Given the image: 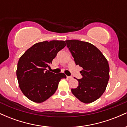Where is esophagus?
Segmentation results:
<instances>
[{
  "instance_id": "34e87169",
  "label": "esophagus",
  "mask_w": 127,
  "mask_h": 127,
  "mask_svg": "<svg viewBox=\"0 0 127 127\" xmlns=\"http://www.w3.org/2000/svg\"><path fill=\"white\" fill-rule=\"evenodd\" d=\"M67 78L68 79H72L73 77L72 76H67Z\"/></svg>"
}]
</instances>
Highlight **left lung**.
<instances>
[{"mask_svg": "<svg viewBox=\"0 0 127 127\" xmlns=\"http://www.w3.org/2000/svg\"><path fill=\"white\" fill-rule=\"evenodd\" d=\"M76 65L82 68V78L77 88L72 89L74 95L84 103L100 98L105 91L109 79V66L101 52L94 45L78 40H65Z\"/></svg>", "mask_w": 127, "mask_h": 127, "instance_id": "obj_1", "label": "left lung"}]
</instances>
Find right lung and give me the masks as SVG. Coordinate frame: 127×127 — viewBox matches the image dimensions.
Here are the masks:
<instances>
[{
    "label": "right lung",
    "instance_id": "right-lung-1",
    "mask_svg": "<svg viewBox=\"0 0 127 127\" xmlns=\"http://www.w3.org/2000/svg\"><path fill=\"white\" fill-rule=\"evenodd\" d=\"M64 40L43 41L35 43L19 59L17 76L19 87L27 98L42 103L56 91L63 73L55 74L46 69L60 51L65 47Z\"/></svg>",
    "mask_w": 127,
    "mask_h": 127
}]
</instances>
